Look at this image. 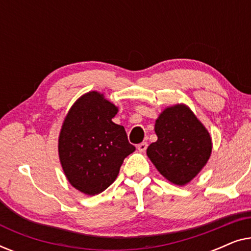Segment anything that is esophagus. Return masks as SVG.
I'll return each instance as SVG.
<instances>
[{
    "label": "esophagus",
    "instance_id": "1",
    "mask_svg": "<svg viewBox=\"0 0 251 251\" xmlns=\"http://www.w3.org/2000/svg\"><path fill=\"white\" fill-rule=\"evenodd\" d=\"M147 149V143H140L138 146H137V150L139 151V152H145Z\"/></svg>",
    "mask_w": 251,
    "mask_h": 251
}]
</instances>
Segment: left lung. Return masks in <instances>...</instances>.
I'll list each match as a JSON object with an SVG mask.
<instances>
[{
  "label": "left lung",
  "mask_w": 251,
  "mask_h": 251,
  "mask_svg": "<svg viewBox=\"0 0 251 251\" xmlns=\"http://www.w3.org/2000/svg\"><path fill=\"white\" fill-rule=\"evenodd\" d=\"M157 140L146 154L157 171L178 186L199 175L211 155L210 133L185 104L168 106L156 119Z\"/></svg>",
  "instance_id": "1"
}]
</instances>
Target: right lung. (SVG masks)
<instances>
[{"label": "right lung", "instance_id": "add662e5", "mask_svg": "<svg viewBox=\"0 0 251 251\" xmlns=\"http://www.w3.org/2000/svg\"><path fill=\"white\" fill-rule=\"evenodd\" d=\"M118 112L104 94L89 91L65 116L58 154L67 180L81 193L105 191L118 177L123 160L135 152L125 128L112 121Z\"/></svg>", "mask_w": 251, "mask_h": 251}]
</instances>
